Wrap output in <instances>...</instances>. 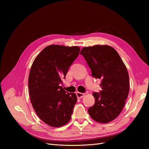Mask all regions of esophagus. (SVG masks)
Returning a JSON list of instances; mask_svg holds the SVG:
<instances>
[{
    "label": "esophagus",
    "instance_id": "1",
    "mask_svg": "<svg viewBox=\"0 0 149 149\" xmlns=\"http://www.w3.org/2000/svg\"><path fill=\"white\" fill-rule=\"evenodd\" d=\"M76 94V96H77L78 98H81V97H83L84 96V94L82 93L77 92Z\"/></svg>",
    "mask_w": 149,
    "mask_h": 149
}]
</instances>
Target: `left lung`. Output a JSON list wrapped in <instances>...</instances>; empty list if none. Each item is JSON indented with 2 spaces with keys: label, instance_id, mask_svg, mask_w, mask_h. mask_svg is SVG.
I'll return each mask as SVG.
<instances>
[{
  "label": "left lung",
  "instance_id": "left-lung-1",
  "mask_svg": "<svg viewBox=\"0 0 149 149\" xmlns=\"http://www.w3.org/2000/svg\"><path fill=\"white\" fill-rule=\"evenodd\" d=\"M94 78L101 79L100 93H93L94 104L88 109L91 118L100 123L113 120L123 111L129 91L127 68L115 49L108 45L84 47L80 52Z\"/></svg>",
  "mask_w": 149,
  "mask_h": 149
}]
</instances>
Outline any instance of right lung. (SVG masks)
<instances>
[{"label":"right lung","instance_id":"add662e5","mask_svg":"<svg viewBox=\"0 0 149 149\" xmlns=\"http://www.w3.org/2000/svg\"><path fill=\"white\" fill-rule=\"evenodd\" d=\"M78 47L52 45L36 57L29 77L31 103L39 118L54 127L70 121L77 97L60 86L70 66L79 55Z\"/></svg>","mask_w":149,"mask_h":149}]
</instances>
